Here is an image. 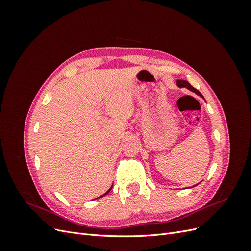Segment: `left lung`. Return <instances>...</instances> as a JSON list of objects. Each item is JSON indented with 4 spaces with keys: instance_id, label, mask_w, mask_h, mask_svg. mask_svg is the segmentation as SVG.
Masks as SVG:
<instances>
[{
    "instance_id": "left-lung-1",
    "label": "left lung",
    "mask_w": 251,
    "mask_h": 251,
    "mask_svg": "<svg viewBox=\"0 0 251 251\" xmlns=\"http://www.w3.org/2000/svg\"><path fill=\"white\" fill-rule=\"evenodd\" d=\"M177 86H178L179 88H187V89H189L191 91H193V92H195V93H197L198 95L202 96V94L199 92L198 90L195 89L194 87H192V86L189 85V83H188L187 81H185V80H178V81H177ZM202 97H203V96H202Z\"/></svg>"
}]
</instances>
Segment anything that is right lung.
I'll use <instances>...</instances> for the list:
<instances>
[{"label":"right lung","mask_w":251,"mask_h":251,"mask_svg":"<svg viewBox=\"0 0 251 251\" xmlns=\"http://www.w3.org/2000/svg\"><path fill=\"white\" fill-rule=\"evenodd\" d=\"M111 188H112V187H111ZM111 188H110V189H109V191H108V192H107V193H105V194H104V195H103V196H105V195H107V194H108V193H109V192H110V191H111ZM101 197H102V196H101Z\"/></svg>","instance_id":"obj_1"}]
</instances>
